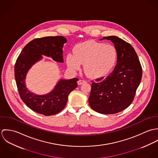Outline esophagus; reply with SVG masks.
Masks as SVG:
<instances>
[{"instance_id": "1", "label": "esophagus", "mask_w": 158, "mask_h": 158, "mask_svg": "<svg viewBox=\"0 0 158 158\" xmlns=\"http://www.w3.org/2000/svg\"><path fill=\"white\" fill-rule=\"evenodd\" d=\"M86 80H79L77 81L78 85H82V84H83V83H86Z\"/></svg>"}]
</instances>
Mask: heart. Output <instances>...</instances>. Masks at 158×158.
Returning <instances> with one entry per match:
<instances>
[{
	"instance_id": "b5f03b06",
	"label": "heart",
	"mask_w": 158,
	"mask_h": 158,
	"mask_svg": "<svg viewBox=\"0 0 158 158\" xmlns=\"http://www.w3.org/2000/svg\"><path fill=\"white\" fill-rule=\"evenodd\" d=\"M69 53L66 63L69 68L78 70L84 64V71L90 77L98 78L106 75L114 66L117 58L115 48L110 44L94 41L80 43Z\"/></svg>"
}]
</instances>
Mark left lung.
Returning a JSON list of instances; mask_svg holds the SVG:
<instances>
[{"label": "left lung", "mask_w": 158, "mask_h": 158, "mask_svg": "<svg viewBox=\"0 0 158 158\" xmlns=\"http://www.w3.org/2000/svg\"><path fill=\"white\" fill-rule=\"evenodd\" d=\"M103 40L113 42L117 52V64L108 77L92 81L89 104L97 113L112 114L123 111L133 102L142 69L132 45L115 36L100 40Z\"/></svg>", "instance_id": "left-lung-1"}]
</instances>
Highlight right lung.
<instances>
[{
  "label": "right lung",
  "mask_w": 158,
  "mask_h": 158,
  "mask_svg": "<svg viewBox=\"0 0 158 158\" xmlns=\"http://www.w3.org/2000/svg\"><path fill=\"white\" fill-rule=\"evenodd\" d=\"M67 41L63 36H47L36 38L25 45L15 66V77L19 95L25 105L33 111L45 115H55L61 111L67 103L69 94L77 87L78 78L61 80L54 89L45 95L30 92L25 87L26 74L42 55L50 56L57 62L63 63V47Z\"/></svg>",
  "instance_id": "right-lung-1"
}]
</instances>
